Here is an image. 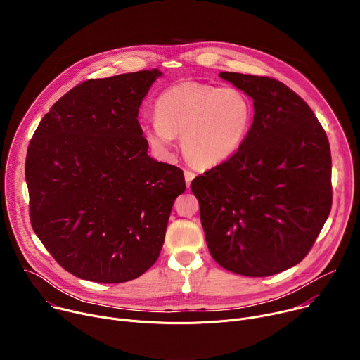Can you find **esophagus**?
Segmentation results:
<instances>
[{
    "mask_svg": "<svg viewBox=\"0 0 360 360\" xmlns=\"http://www.w3.org/2000/svg\"><path fill=\"white\" fill-rule=\"evenodd\" d=\"M184 175H185V182H186V186H189V185H191V182H192V179L195 178V174H193L192 171L186 169V171L184 172Z\"/></svg>",
    "mask_w": 360,
    "mask_h": 360,
    "instance_id": "esophagus-1",
    "label": "esophagus"
}]
</instances>
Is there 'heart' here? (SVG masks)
Instances as JSON below:
<instances>
[{
	"label": "heart",
	"instance_id": "obj_1",
	"mask_svg": "<svg viewBox=\"0 0 360 360\" xmlns=\"http://www.w3.org/2000/svg\"><path fill=\"white\" fill-rule=\"evenodd\" d=\"M155 121L143 127L148 143L160 152L172 149L181 136L185 158L202 169L215 168L242 148L246 141L253 107L236 88H217L192 81L164 91L153 105Z\"/></svg>",
	"mask_w": 360,
	"mask_h": 360
}]
</instances>
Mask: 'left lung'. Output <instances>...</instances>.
<instances>
[{
	"instance_id": "1",
	"label": "left lung",
	"mask_w": 360,
	"mask_h": 360,
	"mask_svg": "<svg viewBox=\"0 0 360 360\" xmlns=\"http://www.w3.org/2000/svg\"><path fill=\"white\" fill-rule=\"evenodd\" d=\"M219 77L253 99V122L235 155L191 189L212 258L238 275L271 276L304 258L329 217V141L309 105L278 79Z\"/></svg>"
}]
</instances>
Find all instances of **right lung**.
Returning a JSON list of instances; mask_svg holds the SVG:
<instances>
[{"label":"right lung","instance_id":"right-lung-1","mask_svg":"<svg viewBox=\"0 0 360 360\" xmlns=\"http://www.w3.org/2000/svg\"><path fill=\"white\" fill-rule=\"evenodd\" d=\"M158 70L88 79L61 96L28 145L34 232L77 278L136 279L157 262L184 172L148 155L138 112Z\"/></svg>","mask_w":360,"mask_h":360}]
</instances>
